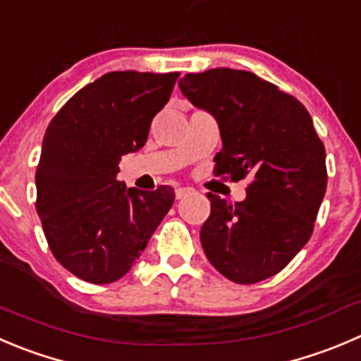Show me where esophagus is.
I'll return each mask as SVG.
<instances>
[{
	"label": "esophagus",
	"instance_id": "obj_1",
	"mask_svg": "<svg viewBox=\"0 0 361 361\" xmlns=\"http://www.w3.org/2000/svg\"><path fill=\"white\" fill-rule=\"evenodd\" d=\"M192 192H194L192 188L180 187V188H176V192H174V194H176V199H183V197H187V195H190Z\"/></svg>",
	"mask_w": 361,
	"mask_h": 361
}]
</instances>
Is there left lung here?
<instances>
[{"label": "left lung", "mask_w": 361, "mask_h": 361, "mask_svg": "<svg viewBox=\"0 0 361 361\" xmlns=\"http://www.w3.org/2000/svg\"><path fill=\"white\" fill-rule=\"evenodd\" d=\"M180 90L216 118L215 176H252L245 201L208 194L206 257L236 284L274 277L310 240L326 192V152L312 118L295 97L245 70L187 73Z\"/></svg>", "instance_id": "left-lung-1"}]
</instances>
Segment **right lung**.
Here are the masks:
<instances>
[{"label":"right lung","mask_w":361,"mask_h":361,"mask_svg":"<svg viewBox=\"0 0 361 361\" xmlns=\"http://www.w3.org/2000/svg\"><path fill=\"white\" fill-rule=\"evenodd\" d=\"M180 72H109L56 113L37 166V213L56 261L92 284H111L141 257L174 202L173 187L127 188L118 162L148 139Z\"/></svg>","instance_id":"obj_1"}]
</instances>
